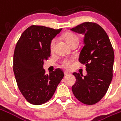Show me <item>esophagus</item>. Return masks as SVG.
Here are the masks:
<instances>
[{
	"mask_svg": "<svg viewBox=\"0 0 121 121\" xmlns=\"http://www.w3.org/2000/svg\"><path fill=\"white\" fill-rule=\"evenodd\" d=\"M64 74H65V76H67V75L69 74V73L68 72H64Z\"/></svg>",
	"mask_w": 121,
	"mask_h": 121,
	"instance_id": "obj_1",
	"label": "esophagus"
}]
</instances>
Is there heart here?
I'll return each mask as SVG.
<instances>
[{
    "label": "heart",
    "mask_w": 121,
    "mask_h": 121,
    "mask_svg": "<svg viewBox=\"0 0 121 121\" xmlns=\"http://www.w3.org/2000/svg\"><path fill=\"white\" fill-rule=\"evenodd\" d=\"M63 38L70 46L75 43H79V37L74 34H71V33L66 34L64 35ZM56 44V39L54 38L51 40L50 43V50L51 51L54 50V48H55ZM72 62H73L72 59H65L61 61V66L65 69L71 68V65H72Z\"/></svg>",
    "instance_id": "obj_1"
}]
</instances>
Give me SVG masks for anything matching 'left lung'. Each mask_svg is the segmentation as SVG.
<instances>
[{"instance_id": "left-lung-1", "label": "left lung", "mask_w": 121, "mask_h": 121, "mask_svg": "<svg viewBox=\"0 0 121 121\" xmlns=\"http://www.w3.org/2000/svg\"><path fill=\"white\" fill-rule=\"evenodd\" d=\"M71 30L84 35V46L79 61L86 66L87 75L74 73L72 91L82 103L93 105L106 93L113 77L114 52L108 35L96 23L86 22Z\"/></svg>"}]
</instances>
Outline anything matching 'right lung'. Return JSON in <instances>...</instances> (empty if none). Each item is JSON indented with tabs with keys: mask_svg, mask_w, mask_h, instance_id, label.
<instances>
[{
	"mask_svg": "<svg viewBox=\"0 0 121 121\" xmlns=\"http://www.w3.org/2000/svg\"><path fill=\"white\" fill-rule=\"evenodd\" d=\"M61 30L32 25L17 41L13 72L21 93L30 104L41 105L48 101L64 76L60 69L49 74L43 69L44 61L50 56V41Z\"/></svg>",
	"mask_w": 121,
	"mask_h": 121,
	"instance_id": "right-lung-1",
	"label": "right lung"
}]
</instances>
